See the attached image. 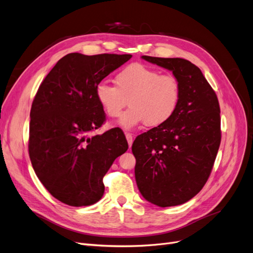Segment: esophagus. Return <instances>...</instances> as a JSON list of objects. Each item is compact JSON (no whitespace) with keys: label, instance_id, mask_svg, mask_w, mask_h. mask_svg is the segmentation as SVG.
I'll return each mask as SVG.
<instances>
[{"label":"esophagus","instance_id":"34e87169","mask_svg":"<svg viewBox=\"0 0 253 253\" xmlns=\"http://www.w3.org/2000/svg\"><path fill=\"white\" fill-rule=\"evenodd\" d=\"M126 140L128 143V147L131 148L132 144H133V135L131 133H126Z\"/></svg>","mask_w":253,"mask_h":253}]
</instances>
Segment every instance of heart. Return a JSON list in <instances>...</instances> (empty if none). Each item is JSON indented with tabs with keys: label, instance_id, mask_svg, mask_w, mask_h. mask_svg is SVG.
Returning <instances> with one entry per match:
<instances>
[{
	"label": "heart",
	"instance_id": "b5f03b06",
	"mask_svg": "<svg viewBox=\"0 0 253 253\" xmlns=\"http://www.w3.org/2000/svg\"><path fill=\"white\" fill-rule=\"evenodd\" d=\"M114 85L101 82L96 87L98 102L109 117H119L127 103L119 125L131 129L141 124L158 126L169 121L177 111L181 88L177 78L140 63L122 68L114 78Z\"/></svg>",
	"mask_w": 253,
	"mask_h": 253
}]
</instances>
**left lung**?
Returning a JSON list of instances; mask_svg holds the SVG:
<instances>
[{
  "label": "left lung",
  "instance_id": "8db88e82",
  "mask_svg": "<svg viewBox=\"0 0 253 253\" xmlns=\"http://www.w3.org/2000/svg\"><path fill=\"white\" fill-rule=\"evenodd\" d=\"M180 83L177 111L133 142L135 178L141 195L158 207L185 204L208 180L220 144L218 99L202 71L181 58L142 56Z\"/></svg>",
  "mask_w": 253,
  "mask_h": 253
}]
</instances>
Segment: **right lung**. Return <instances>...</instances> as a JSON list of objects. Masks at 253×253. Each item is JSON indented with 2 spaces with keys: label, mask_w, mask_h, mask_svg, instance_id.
<instances>
[{
  "label": "right lung",
  "mask_w": 253,
  "mask_h": 253,
  "mask_svg": "<svg viewBox=\"0 0 253 253\" xmlns=\"http://www.w3.org/2000/svg\"><path fill=\"white\" fill-rule=\"evenodd\" d=\"M132 55L61 58L40 84L30 110L28 152L38 178L48 192L68 206L97 203L104 193L103 177L128 144L119 127L102 135L105 113L96 87Z\"/></svg>",
  "instance_id": "right-lung-1"
}]
</instances>
